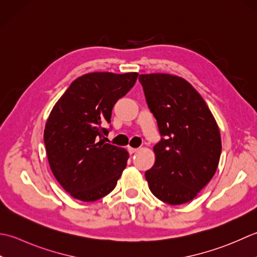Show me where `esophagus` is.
Returning <instances> with one entry per match:
<instances>
[{"label": "esophagus", "mask_w": 257, "mask_h": 257, "mask_svg": "<svg viewBox=\"0 0 257 257\" xmlns=\"http://www.w3.org/2000/svg\"><path fill=\"white\" fill-rule=\"evenodd\" d=\"M127 150H128V152H130V154H134V153H136V152L139 151V149H134V148H131V146H128L127 148Z\"/></svg>", "instance_id": "esophagus-1"}]
</instances>
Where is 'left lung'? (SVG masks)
I'll use <instances>...</instances> for the list:
<instances>
[{
	"mask_svg": "<svg viewBox=\"0 0 257 257\" xmlns=\"http://www.w3.org/2000/svg\"><path fill=\"white\" fill-rule=\"evenodd\" d=\"M139 80L163 136L153 148L154 166L145 172L150 190L171 205L190 202L217 170L222 151L217 123L200 93L183 77L151 73Z\"/></svg>",
	"mask_w": 257,
	"mask_h": 257,
	"instance_id": "1",
	"label": "left lung"
}]
</instances>
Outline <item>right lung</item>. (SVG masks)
<instances>
[{
  "mask_svg": "<svg viewBox=\"0 0 257 257\" xmlns=\"http://www.w3.org/2000/svg\"><path fill=\"white\" fill-rule=\"evenodd\" d=\"M139 73L92 72L77 77L48 117L44 144L57 182L70 195L94 202L111 193L128 152L105 143L114 104L132 88Z\"/></svg>",
  "mask_w": 257,
  "mask_h": 257,
  "instance_id": "add662e5",
  "label": "right lung"
}]
</instances>
